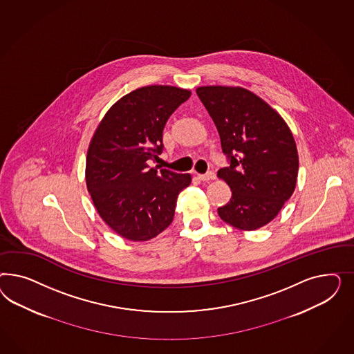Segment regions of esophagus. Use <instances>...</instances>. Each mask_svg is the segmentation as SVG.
Returning <instances> with one entry per match:
<instances>
[{
  "label": "esophagus",
  "instance_id": "1",
  "mask_svg": "<svg viewBox=\"0 0 354 354\" xmlns=\"http://www.w3.org/2000/svg\"><path fill=\"white\" fill-rule=\"evenodd\" d=\"M197 176L203 182H210V180H214L215 179V174L213 171L206 172V174H198Z\"/></svg>",
  "mask_w": 354,
  "mask_h": 354
}]
</instances>
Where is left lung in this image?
<instances>
[{"label":"left lung","mask_w":354,"mask_h":354,"mask_svg":"<svg viewBox=\"0 0 354 354\" xmlns=\"http://www.w3.org/2000/svg\"><path fill=\"white\" fill-rule=\"evenodd\" d=\"M214 120L230 166L218 171L231 200L218 207L225 223L253 231L271 222L296 187L299 154L284 119L261 97L241 86L196 89Z\"/></svg>","instance_id":"8db88e82"}]
</instances>
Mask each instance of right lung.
<instances>
[{"mask_svg": "<svg viewBox=\"0 0 354 354\" xmlns=\"http://www.w3.org/2000/svg\"><path fill=\"white\" fill-rule=\"evenodd\" d=\"M191 91L148 86L132 91L107 110L86 153L88 192L102 221L131 241H147L171 225L189 174L150 167L161 154L162 133Z\"/></svg>", "mask_w": 354, "mask_h": 354, "instance_id": "add662e5", "label": "right lung"}]
</instances>
